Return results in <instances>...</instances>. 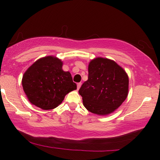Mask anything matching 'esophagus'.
<instances>
[{"instance_id":"esophagus-1","label":"esophagus","mask_w":160,"mask_h":160,"mask_svg":"<svg viewBox=\"0 0 160 160\" xmlns=\"http://www.w3.org/2000/svg\"><path fill=\"white\" fill-rule=\"evenodd\" d=\"M81 85H82V83L81 82H78V84H77V86H78V89H79L80 88V86H81Z\"/></svg>"}]
</instances>
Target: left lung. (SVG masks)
<instances>
[{
    "mask_svg": "<svg viewBox=\"0 0 160 160\" xmlns=\"http://www.w3.org/2000/svg\"><path fill=\"white\" fill-rule=\"evenodd\" d=\"M88 71V80L79 89L84 107L95 114H109L127 97L128 75L114 61L101 57L89 62Z\"/></svg>",
    "mask_w": 160,
    "mask_h": 160,
    "instance_id": "8db88e82",
    "label": "left lung"
}]
</instances>
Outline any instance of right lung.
I'll return each instance as SVG.
<instances>
[{"label": "right lung", "mask_w": 160, "mask_h": 160, "mask_svg": "<svg viewBox=\"0 0 160 160\" xmlns=\"http://www.w3.org/2000/svg\"><path fill=\"white\" fill-rule=\"evenodd\" d=\"M22 87L29 102L43 110L58 107L70 92L77 89L68 71L62 70V62L54 56L36 61L24 74Z\"/></svg>", "instance_id": "right-lung-1"}]
</instances>
